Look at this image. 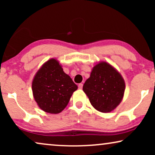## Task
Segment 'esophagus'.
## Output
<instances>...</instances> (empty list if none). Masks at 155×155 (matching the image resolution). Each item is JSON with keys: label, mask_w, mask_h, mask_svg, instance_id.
<instances>
[{"label": "esophagus", "mask_w": 155, "mask_h": 155, "mask_svg": "<svg viewBox=\"0 0 155 155\" xmlns=\"http://www.w3.org/2000/svg\"><path fill=\"white\" fill-rule=\"evenodd\" d=\"M82 86H83V84L80 83V84H78V88H79V89H82Z\"/></svg>", "instance_id": "esophagus-1"}]
</instances>
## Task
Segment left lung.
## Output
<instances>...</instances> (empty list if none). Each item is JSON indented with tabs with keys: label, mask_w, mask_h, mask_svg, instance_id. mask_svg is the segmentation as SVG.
Listing matches in <instances>:
<instances>
[{
	"label": "left lung",
	"mask_w": 155,
	"mask_h": 155,
	"mask_svg": "<svg viewBox=\"0 0 155 155\" xmlns=\"http://www.w3.org/2000/svg\"><path fill=\"white\" fill-rule=\"evenodd\" d=\"M82 89L97 111L108 113L121 101L125 82L120 73L111 65L102 62L93 68Z\"/></svg>",
	"instance_id": "left-lung-1"
}]
</instances>
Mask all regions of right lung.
<instances>
[{
	"label": "right lung",
	"instance_id": "obj_1",
	"mask_svg": "<svg viewBox=\"0 0 155 155\" xmlns=\"http://www.w3.org/2000/svg\"><path fill=\"white\" fill-rule=\"evenodd\" d=\"M77 89L78 86L55 59L42 65L32 82L35 101L43 111L50 114L62 111Z\"/></svg>",
	"mask_w": 155,
	"mask_h": 155
}]
</instances>
